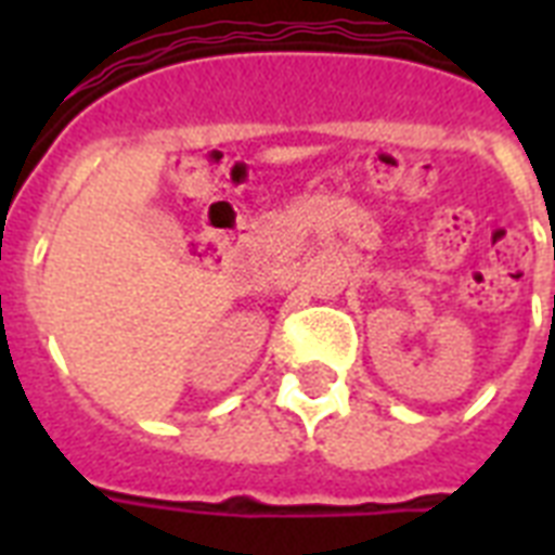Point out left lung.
Instances as JSON below:
<instances>
[{
	"label": "left lung",
	"instance_id": "1",
	"mask_svg": "<svg viewBox=\"0 0 555 555\" xmlns=\"http://www.w3.org/2000/svg\"><path fill=\"white\" fill-rule=\"evenodd\" d=\"M553 308H555V302H553Z\"/></svg>",
	"mask_w": 555,
	"mask_h": 555
}]
</instances>
